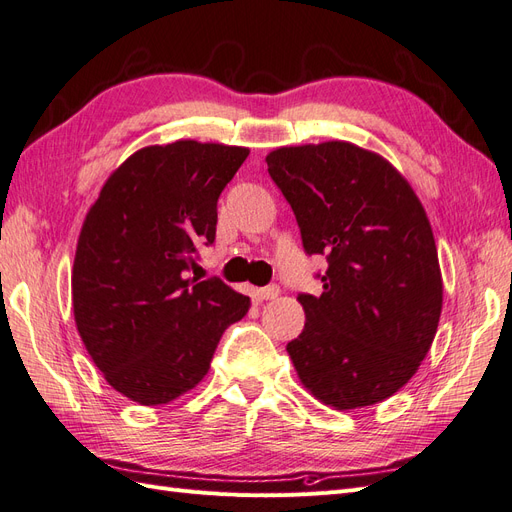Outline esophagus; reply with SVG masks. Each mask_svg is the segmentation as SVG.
Wrapping results in <instances>:
<instances>
[{"mask_svg":"<svg viewBox=\"0 0 512 512\" xmlns=\"http://www.w3.org/2000/svg\"><path fill=\"white\" fill-rule=\"evenodd\" d=\"M277 294H280V286H277V284H269V286H265V288H260V290H258V297H260V299H265V301L275 299Z\"/></svg>","mask_w":512,"mask_h":512,"instance_id":"34e87169","label":"esophagus"}]
</instances>
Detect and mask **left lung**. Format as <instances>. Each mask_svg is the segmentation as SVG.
Returning a JSON list of instances; mask_svg holds the SVG:
<instances>
[{
    "label": "left lung",
    "instance_id": "obj_1",
    "mask_svg": "<svg viewBox=\"0 0 512 512\" xmlns=\"http://www.w3.org/2000/svg\"><path fill=\"white\" fill-rule=\"evenodd\" d=\"M267 166L305 254L329 262L320 297H297L307 322L286 346L292 365L322 404L374 406L416 374L438 331L442 275L427 213L389 162L352 143L280 147Z\"/></svg>",
    "mask_w": 512,
    "mask_h": 512
}]
</instances>
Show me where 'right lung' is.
<instances>
[{
  "label": "right lung",
  "mask_w": 512,
  "mask_h": 512,
  "mask_svg": "<svg viewBox=\"0 0 512 512\" xmlns=\"http://www.w3.org/2000/svg\"><path fill=\"white\" fill-rule=\"evenodd\" d=\"M250 149L177 141L136 151L89 209L72 269L76 329L104 380L141 406L188 393L250 297L196 280L218 198Z\"/></svg>",
  "instance_id": "right-lung-1"
}]
</instances>
